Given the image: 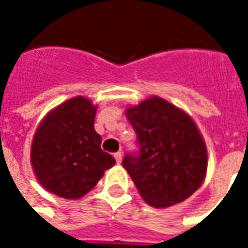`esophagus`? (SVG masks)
I'll list each match as a JSON object with an SVG mask.
<instances>
[{
    "mask_svg": "<svg viewBox=\"0 0 248 248\" xmlns=\"http://www.w3.org/2000/svg\"><path fill=\"white\" fill-rule=\"evenodd\" d=\"M122 156H124L122 151H118V153H115V154H114V158H115L117 163H121V162H122Z\"/></svg>",
    "mask_w": 248,
    "mask_h": 248,
    "instance_id": "1",
    "label": "esophagus"
}]
</instances>
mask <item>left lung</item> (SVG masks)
Instances as JSON below:
<instances>
[{
	"mask_svg": "<svg viewBox=\"0 0 248 248\" xmlns=\"http://www.w3.org/2000/svg\"><path fill=\"white\" fill-rule=\"evenodd\" d=\"M140 143L122 165L147 204L171 207L191 197L207 174V147L190 114L158 95L126 108Z\"/></svg>",
	"mask_w": 248,
	"mask_h": 248,
	"instance_id": "left-lung-1",
	"label": "left lung"
}]
</instances>
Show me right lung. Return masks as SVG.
<instances>
[{
  "label": "right lung",
  "instance_id": "right-lung-1",
  "mask_svg": "<svg viewBox=\"0 0 248 248\" xmlns=\"http://www.w3.org/2000/svg\"><path fill=\"white\" fill-rule=\"evenodd\" d=\"M97 108L87 97L77 95L51 108L37 126L30 163L46 191L79 199L115 165L101 149V135L94 130Z\"/></svg>",
  "mask_w": 248,
  "mask_h": 248
}]
</instances>
